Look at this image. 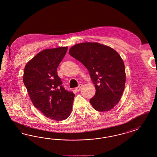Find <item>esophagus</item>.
Listing matches in <instances>:
<instances>
[{"mask_svg":"<svg viewBox=\"0 0 157 157\" xmlns=\"http://www.w3.org/2000/svg\"><path fill=\"white\" fill-rule=\"evenodd\" d=\"M82 86V84H79V85H78V86L76 87V92H79V91L80 90V89H81Z\"/></svg>","mask_w":157,"mask_h":157,"instance_id":"1","label":"esophagus"}]
</instances>
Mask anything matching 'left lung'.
I'll return each mask as SVG.
<instances>
[{"label": "left lung", "mask_w": 157, "mask_h": 157, "mask_svg": "<svg viewBox=\"0 0 157 157\" xmlns=\"http://www.w3.org/2000/svg\"><path fill=\"white\" fill-rule=\"evenodd\" d=\"M69 54L85 65L95 85L96 94L90 100L93 108L105 112L114 108L126 82L124 63L119 54L109 46L92 42L76 44Z\"/></svg>", "instance_id": "obj_1"}]
</instances>
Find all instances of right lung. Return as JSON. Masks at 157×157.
Returning <instances> with one entry per match:
<instances>
[{
  "instance_id": "right-lung-1",
  "label": "right lung",
  "mask_w": 157,
  "mask_h": 157,
  "mask_svg": "<svg viewBox=\"0 0 157 157\" xmlns=\"http://www.w3.org/2000/svg\"><path fill=\"white\" fill-rule=\"evenodd\" d=\"M68 48L45 49L28 62L23 82L33 104L46 117L63 121L70 115L75 94L65 90L57 69Z\"/></svg>"
}]
</instances>
